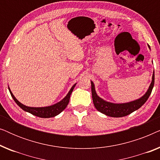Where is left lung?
<instances>
[{
    "mask_svg": "<svg viewBox=\"0 0 160 160\" xmlns=\"http://www.w3.org/2000/svg\"><path fill=\"white\" fill-rule=\"evenodd\" d=\"M154 84V71L152 76V81L151 83L149 88L148 89L145 95L139 99L134 101L126 102V103H112V102L105 101L102 98H100L97 95L95 92V85L93 82H91V89H92V96L94 106L96 109L100 113H104L106 116L111 117H122L130 114L133 111L138 110L141 108L143 105L146 102L148 98L152 93V89Z\"/></svg>",
    "mask_w": 160,
    "mask_h": 160,
    "instance_id": "obj_1",
    "label": "left lung"
}]
</instances>
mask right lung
Wrapping results in <instances>:
<instances>
[{"mask_svg":"<svg viewBox=\"0 0 160 160\" xmlns=\"http://www.w3.org/2000/svg\"><path fill=\"white\" fill-rule=\"evenodd\" d=\"M75 84L73 87H71V89H70L69 92L68 93V95L65 96V97L63 98V99L61 100L60 102H58V103L52 105V106H47V107H41V108H35V107H28L26 106L25 105L22 104L20 102H19L15 97L13 95L12 91L10 90V89L8 88V90L10 92L11 95L15 102L18 105V106L20 107V108L24 110L25 111H27V112H29L31 113V114L36 116V117H41V118H51L54 117L55 116L58 115L59 113H60L62 111L64 110V109L66 108L68 104L69 100H70V97H71V95L73 92L74 87L76 86Z\"/></svg>","mask_w":160,"mask_h":160,"instance_id":"right-lung-1","label":"right lung"}]
</instances>
